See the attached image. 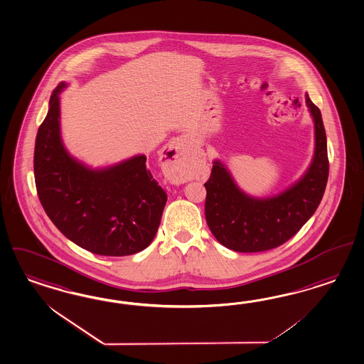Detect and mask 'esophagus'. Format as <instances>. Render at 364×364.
Here are the masks:
<instances>
[{
    "label": "esophagus",
    "mask_w": 364,
    "mask_h": 364,
    "mask_svg": "<svg viewBox=\"0 0 364 364\" xmlns=\"http://www.w3.org/2000/svg\"><path fill=\"white\" fill-rule=\"evenodd\" d=\"M191 146H193V136L188 134L177 136L168 144L166 147L167 161L170 165L167 170L168 177L181 178V181L185 182L181 171Z\"/></svg>",
    "instance_id": "esophagus-1"
}]
</instances>
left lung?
<instances>
[{
	"label": "left lung",
	"instance_id": "8db88e82",
	"mask_svg": "<svg viewBox=\"0 0 364 364\" xmlns=\"http://www.w3.org/2000/svg\"><path fill=\"white\" fill-rule=\"evenodd\" d=\"M315 122V154L307 173L277 197L246 196L215 161L206 187L205 215L208 229L220 245L238 252L275 249L292 238L311 218L322 200L328 179L327 138L322 114L306 94Z\"/></svg>",
	"mask_w": 364,
	"mask_h": 364
}]
</instances>
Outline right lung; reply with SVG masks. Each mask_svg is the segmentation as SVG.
I'll return each instance as SVG.
<instances>
[{"instance_id": "right-lung-1", "label": "right lung", "mask_w": 364, "mask_h": 364, "mask_svg": "<svg viewBox=\"0 0 364 364\" xmlns=\"http://www.w3.org/2000/svg\"><path fill=\"white\" fill-rule=\"evenodd\" d=\"M61 82L36 138L34 179L42 208L55 228L80 247L106 257L146 249L159 228L167 194L145 156L92 170L65 150L60 135Z\"/></svg>"}]
</instances>
